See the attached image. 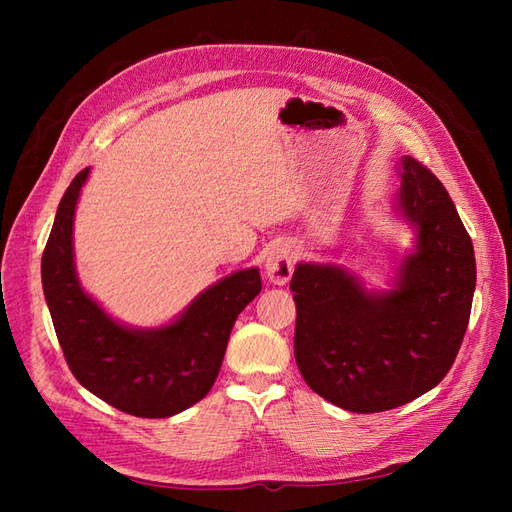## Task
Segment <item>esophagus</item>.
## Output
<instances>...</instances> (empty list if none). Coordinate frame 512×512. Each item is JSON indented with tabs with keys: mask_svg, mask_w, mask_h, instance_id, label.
I'll return each mask as SVG.
<instances>
[{
	"mask_svg": "<svg viewBox=\"0 0 512 512\" xmlns=\"http://www.w3.org/2000/svg\"><path fill=\"white\" fill-rule=\"evenodd\" d=\"M292 265H294V250L290 243H275L269 247L267 252V260H265V271L269 282L284 286L288 284V280L292 277Z\"/></svg>",
	"mask_w": 512,
	"mask_h": 512,
	"instance_id": "obj_1",
	"label": "esophagus"
}]
</instances>
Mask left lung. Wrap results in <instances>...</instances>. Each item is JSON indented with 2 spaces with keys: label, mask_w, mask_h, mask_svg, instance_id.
Segmentation results:
<instances>
[{
  "label": "left lung",
  "mask_w": 512,
  "mask_h": 512,
  "mask_svg": "<svg viewBox=\"0 0 512 512\" xmlns=\"http://www.w3.org/2000/svg\"><path fill=\"white\" fill-rule=\"evenodd\" d=\"M397 211L416 232L393 290L367 292L337 265L299 262L294 359L331 404L384 412L442 382L466 335L476 286L474 247L440 179L401 158Z\"/></svg>",
  "instance_id": "left-lung-1"
}]
</instances>
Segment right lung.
<instances>
[{
	"instance_id": "add662e5",
	"label": "right lung",
	"mask_w": 512,
	"mask_h": 512,
	"mask_svg": "<svg viewBox=\"0 0 512 512\" xmlns=\"http://www.w3.org/2000/svg\"><path fill=\"white\" fill-rule=\"evenodd\" d=\"M89 168L70 183L42 254V288L68 367L89 393L143 418H166L203 399L218 378L237 316L262 288L258 269L232 273L166 327L119 324L81 288L72 226Z\"/></svg>"
}]
</instances>
